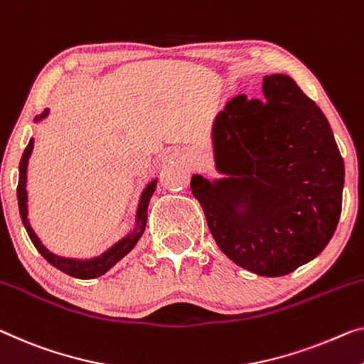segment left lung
<instances>
[{
  "mask_svg": "<svg viewBox=\"0 0 364 364\" xmlns=\"http://www.w3.org/2000/svg\"><path fill=\"white\" fill-rule=\"evenodd\" d=\"M262 100L238 95L213 126L215 170L191 191L222 253L259 276H284L317 257L337 229L345 165L327 117L283 73Z\"/></svg>",
  "mask_w": 364,
  "mask_h": 364,
  "instance_id": "8db88e82",
  "label": "left lung"
}]
</instances>
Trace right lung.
Here are the masks:
<instances>
[{
    "mask_svg": "<svg viewBox=\"0 0 364 364\" xmlns=\"http://www.w3.org/2000/svg\"><path fill=\"white\" fill-rule=\"evenodd\" d=\"M48 116V109L43 111L41 116H36L34 122H41L42 119H46ZM32 149H34V139L29 140L27 147L23 154V159H21L19 164V183H18V204H19V214L21 219H23V224L26 227L27 235H29L31 242L34 243V247L37 248L43 258L47 259L52 267H55L57 269L63 271L65 274L73 276V278L78 279H95L100 278L105 273H107L114 264L121 262V259L126 257V255L134 250V247L137 245V242L142 237L145 225H147V209H149V203L150 198L154 196L155 189H156V181L159 178H154L147 186L144 188L142 194H140L139 204H137V210H135V224L134 229L129 232L127 235H124L121 240H117L112 247L107 248L106 252H102L101 255L93 258H86V259H80V258H65L60 257V255L52 253L48 248L43 245L41 242V238L37 237L34 229L31 227L29 217H27V164H29Z\"/></svg>",
    "mask_w": 364,
    "mask_h": 364,
    "instance_id": "right-lung-1",
    "label": "right lung"
}]
</instances>
